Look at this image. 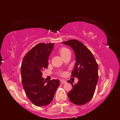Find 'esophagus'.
<instances>
[{
  "label": "esophagus",
  "mask_w": 120,
  "mask_h": 120,
  "mask_svg": "<svg viewBox=\"0 0 120 120\" xmlns=\"http://www.w3.org/2000/svg\"><path fill=\"white\" fill-rule=\"evenodd\" d=\"M60 82H61V83L63 84V83H67V81L65 80H64V79H60Z\"/></svg>",
  "instance_id": "34e87169"
}]
</instances>
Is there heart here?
Wrapping results in <instances>:
<instances>
[{
	"mask_svg": "<svg viewBox=\"0 0 120 120\" xmlns=\"http://www.w3.org/2000/svg\"><path fill=\"white\" fill-rule=\"evenodd\" d=\"M59 53H60V55H61V56H64L65 54H66L67 52H70V51L66 47H61V49H59ZM63 74H64V73H61V75H63Z\"/></svg>",
	"mask_w": 120,
	"mask_h": 120,
	"instance_id": "obj_1",
	"label": "heart"
}]
</instances>
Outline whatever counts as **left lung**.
<instances>
[{
  "instance_id": "left-lung-1",
  "label": "left lung",
  "mask_w": 120,
  "mask_h": 120,
  "mask_svg": "<svg viewBox=\"0 0 120 120\" xmlns=\"http://www.w3.org/2000/svg\"><path fill=\"white\" fill-rule=\"evenodd\" d=\"M74 50L76 63L71 72V77H76L78 82L74 85L69 80L73 89L68 94L71 103L83 105L93 97L98 81V65L92 52L80 41L71 39L64 42Z\"/></svg>"
}]
</instances>
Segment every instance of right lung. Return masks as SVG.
<instances>
[{
  "instance_id": "right-lung-1",
  "label": "right lung",
  "mask_w": 120,
  "mask_h": 120,
  "mask_svg": "<svg viewBox=\"0 0 120 120\" xmlns=\"http://www.w3.org/2000/svg\"><path fill=\"white\" fill-rule=\"evenodd\" d=\"M54 43L37 44L29 51L22 61L21 74L22 86L30 101L38 107L51 102L60 85L58 79L46 82L42 72L49 65V57Z\"/></svg>"
}]
</instances>
